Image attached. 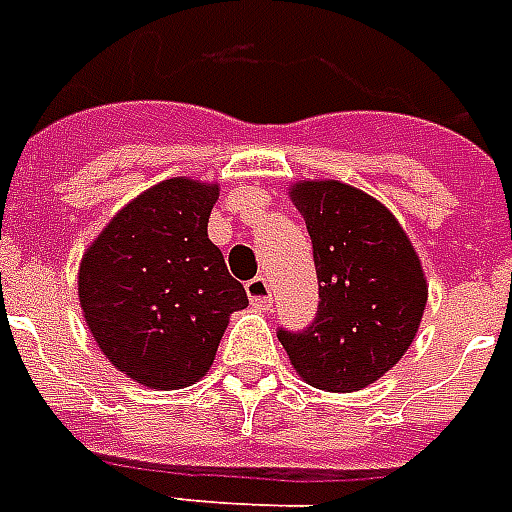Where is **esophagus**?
Segmentation results:
<instances>
[{"mask_svg": "<svg viewBox=\"0 0 512 512\" xmlns=\"http://www.w3.org/2000/svg\"><path fill=\"white\" fill-rule=\"evenodd\" d=\"M245 291H248V299H251L253 307L259 310H270L272 305V286L267 283V278H253L245 283Z\"/></svg>", "mask_w": 512, "mask_h": 512, "instance_id": "esophagus-1", "label": "esophagus"}]
</instances>
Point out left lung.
<instances>
[{
	"label": "left lung",
	"mask_w": 512,
	"mask_h": 512,
	"mask_svg": "<svg viewBox=\"0 0 512 512\" xmlns=\"http://www.w3.org/2000/svg\"><path fill=\"white\" fill-rule=\"evenodd\" d=\"M313 240L318 313L278 340L299 378L324 391H361L413 343L426 310V278L405 229L378 199L340 180L288 188Z\"/></svg>",
	"instance_id": "8db88e82"
}]
</instances>
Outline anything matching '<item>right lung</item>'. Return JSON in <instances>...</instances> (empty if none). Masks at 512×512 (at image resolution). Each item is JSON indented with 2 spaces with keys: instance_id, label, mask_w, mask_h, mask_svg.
<instances>
[{
  "instance_id": "right-lung-1",
  "label": "right lung",
  "mask_w": 512,
  "mask_h": 512,
  "mask_svg": "<svg viewBox=\"0 0 512 512\" xmlns=\"http://www.w3.org/2000/svg\"><path fill=\"white\" fill-rule=\"evenodd\" d=\"M218 183L161 180L142 191L83 253L78 297L115 370L148 388L205 378L229 315L248 305L207 237Z\"/></svg>"
}]
</instances>
